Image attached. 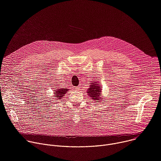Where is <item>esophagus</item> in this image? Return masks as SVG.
<instances>
[{"label":"esophagus","instance_id":"esophagus-1","mask_svg":"<svg viewBox=\"0 0 161 161\" xmlns=\"http://www.w3.org/2000/svg\"><path fill=\"white\" fill-rule=\"evenodd\" d=\"M76 89H80V88H81V86H76Z\"/></svg>","mask_w":161,"mask_h":161}]
</instances>
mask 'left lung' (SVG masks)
<instances>
[{"label": "left lung", "instance_id": "obj_1", "mask_svg": "<svg viewBox=\"0 0 161 161\" xmlns=\"http://www.w3.org/2000/svg\"><path fill=\"white\" fill-rule=\"evenodd\" d=\"M89 88L86 92L89 98H91L95 101L100 102L103 101V96H102V87L100 85H99L98 81H92L90 83Z\"/></svg>", "mask_w": 161, "mask_h": 161}]
</instances>
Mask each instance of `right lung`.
I'll return each mask as SVG.
<instances>
[{"label":"right lung","instance_id":"add662e5","mask_svg":"<svg viewBox=\"0 0 161 161\" xmlns=\"http://www.w3.org/2000/svg\"><path fill=\"white\" fill-rule=\"evenodd\" d=\"M69 90L68 88H58L57 89H55L54 92V97H55V100H60L62 97H63L67 92Z\"/></svg>","mask_w":161,"mask_h":161}]
</instances>
